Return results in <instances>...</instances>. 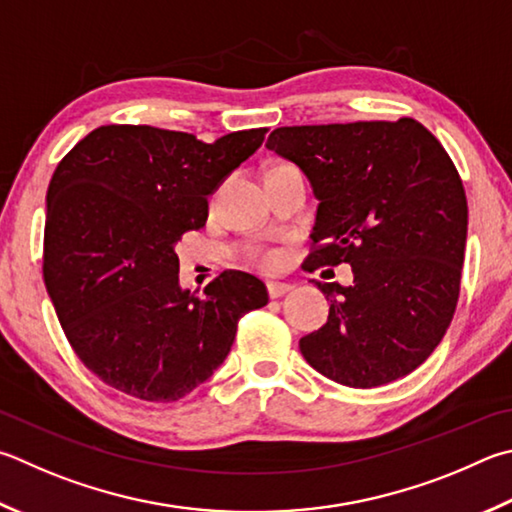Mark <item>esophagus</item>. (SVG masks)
Masks as SVG:
<instances>
[{
    "instance_id": "34e87169",
    "label": "esophagus",
    "mask_w": 512,
    "mask_h": 512,
    "mask_svg": "<svg viewBox=\"0 0 512 512\" xmlns=\"http://www.w3.org/2000/svg\"><path fill=\"white\" fill-rule=\"evenodd\" d=\"M291 284L288 282H268V295L271 297H282V295H286L288 291H291Z\"/></svg>"
}]
</instances>
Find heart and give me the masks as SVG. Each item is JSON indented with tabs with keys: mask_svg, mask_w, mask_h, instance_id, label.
I'll return each mask as SVG.
<instances>
[{
	"mask_svg": "<svg viewBox=\"0 0 512 512\" xmlns=\"http://www.w3.org/2000/svg\"><path fill=\"white\" fill-rule=\"evenodd\" d=\"M266 262H268V264H275L277 257H275V255H266Z\"/></svg>",
	"mask_w": 512,
	"mask_h": 512,
	"instance_id": "heart-1",
	"label": "heart"
}]
</instances>
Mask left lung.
<instances>
[{
    "label": "left lung",
    "instance_id": "left-lung-1",
    "mask_svg": "<svg viewBox=\"0 0 512 512\" xmlns=\"http://www.w3.org/2000/svg\"><path fill=\"white\" fill-rule=\"evenodd\" d=\"M266 147L318 199L309 264L353 271L351 286L315 282L329 320L300 340L302 356L347 387L407 376L457 309L468 203L448 152L414 118L280 127Z\"/></svg>",
    "mask_w": 512,
    "mask_h": 512
}]
</instances>
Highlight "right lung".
I'll return each mask as SVG.
<instances>
[{
	"instance_id": "1",
	"label": "right lung",
	"mask_w": 512,
	"mask_h": 512,
	"mask_svg": "<svg viewBox=\"0 0 512 512\" xmlns=\"http://www.w3.org/2000/svg\"><path fill=\"white\" fill-rule=\"evenodd\" d=\"M244 129L203 143L150 125H107L60 161L46 192L44 284L73 351L109 387L170 403L224 365L266 286L226 271L179 284L176 244L208 197L264 143Z\"/></svg>"
}]
</instances>
